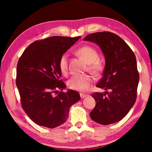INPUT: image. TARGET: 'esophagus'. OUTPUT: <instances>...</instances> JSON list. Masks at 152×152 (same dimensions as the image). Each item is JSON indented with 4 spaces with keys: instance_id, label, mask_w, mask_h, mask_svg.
<instances>
[{
    "instance_id": "obj_1",
    "label": "esophagus",
    "mask_w": 152,
    "mask_h": 152,
    "mask_svg": "<svg viewBox=\"0 0 152 152\" xmlns=\"http://www.w3.org/2000/svg\"><path fill=\"white\" fill-rule=\"evenodd\" d=\"M80 96L82 99H84V98H85L86 96H87V94H83V93H80Z\"/></svg>"
}]
</instances>
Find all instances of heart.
Segmentation results:
<instances>
[{
    "label": "heart",
    "instance_id": "heart-1",
    "mask_svg": "<svg viewBox=\"0 0 152 152\" xmlns=\"http://www.w3.org/2000/svg\"><path fill=\"white\" fill-rule=\"evenodd\" d=\"M76 53L88 64V69L91 73L96 76L101 75L104 66L101 61L98 60L99 54L94 48L90 45L82 46L76 50ZM58 68L62 75H67L68 70L67 53H64L60 56L58 61ZM92 81V78L89 75L73 76L68 81V86L74 91H86L91 87Z\"/></svg>",
    "mask_w": 152,
    "mask_h": 152
}]
</instances>
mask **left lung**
I'll return each instance as SVG.
<instances>
[{
  "instance_id": "left-lung-1",
  "label": "left lung",
  "mask_w": 152,
  "mask_h": 152,
  "mask_svg": "<svg viewBox=\"0 0 152 152\" xmlns=\"http://www.w3.org/2000/svg\"><path fill=\"white\" fill-rule=\"evenodd\" d=\"M84 40L99 45L106 62L103 75L96 84L106 92L92 94L96 106L90 116L104 125L119 121L127 115L137 98L140 74L135 56L123 39L111 32L92 33Z\"/></svg>"
}]
</instances>
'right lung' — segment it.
Returning a JSON list of instances; mask_svg holds the SVG:
<instances>
[{"label":"right lung","instance_id":"1","mask_svg":"<svg viewBox=\"0 0 152 152\" xmlns=\"http://www.w3.org/2000/svg\"><path fill=\"white\" fill-rule=\"evenodd\" d=\"M80 37L53 36L35 41L22 53L17 66L16 84L22 108L36 124L55 128L66 121L69 109L80 99L78 92L66 88L60 79V56Z\"/></svg>","mask_w":152,"mask_h":152}]
</instances>
